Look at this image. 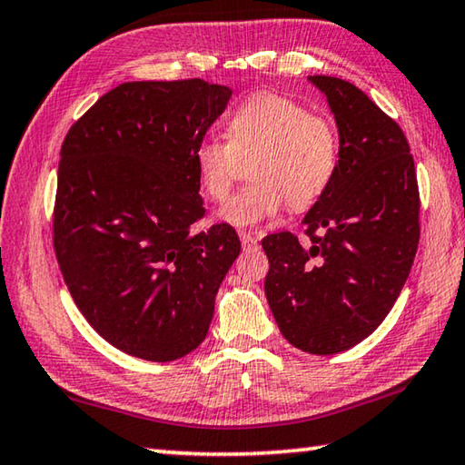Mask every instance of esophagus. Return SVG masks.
I'll return each mask as SVG.
<instances>
[{
  "label": "esophagus",
  "instance_id": "esophagus-1",
  "mask_svg": "<svg viewBox=\"0 0 465 465\" xmlns=\"http://www.w3.org/2000/svg\"><path fill=\"white\" fill-rule=\"evenodd\" d=\"M240 240L243 250H254L258 246V238L252 232H240Z\"/></svg>",
  "mask_w": 465,
  "mask_h": 465
}]
</instances>
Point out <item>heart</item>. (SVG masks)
<instances>
[{
	"instance_id": "1",
	"label": "heart",
	"mask_w": 465,
	"mask_h": 465,
	"mask_svg": "<svg viewBox=\"0 0 465 465\" xmlns=\"http://www.w3.org/2000/svg\"><path fill=\"white\" fill-rule=\"evenodd\" d=\"M252 157L254 183L235 193L217 219L254 227L289 207L303 211L320 201L338 168V137L332 124L299 102L277 94H254L232 110L227 139L207 135L194 145L193 162L203 193L225 199Z\"/></svg>"
}]
</instances>
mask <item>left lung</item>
Listing matches in <instances>:
<instances>
[{
  "label": "left lung",
  "instance_id": "obj_1",
  "mask_svg": "<svg viewBox=\"0 0 465 465\" xmlns=\"http://www.w3.org/2000/svg\"><path fill=\"white\" fill-rule=\"evenodd\" d=\"M308 80L334 114L338 168L303 217L310 242L291 232L262 240L271 264L264 293L295 349L336 355L371 334L396 303L419 248L420 201L396 121L351 82Z\"/></svg>",
  "mask_w": 465,
  "mask_h": 465
}]
</instances>
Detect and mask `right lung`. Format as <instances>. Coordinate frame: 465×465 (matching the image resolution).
<instances>
[{
    "instance_id": "1",
    "label": "right lung",
    "mask_w": 465,
    "mask_h": 465,
    "mask_svg": "<svg viewBox=\"0 0 465 465\" xmlns=\"http://www.w3.org/2000/svg\"><path fill=\"white\" fill-rule=\"evenodd\" d=\"M230 98L203 80L124 82L63 141L54 254L84 318L127 355L168 363L209 332L240 238L227 223L191 233L193 152Z\"/></svg>"
}]
</instances>
